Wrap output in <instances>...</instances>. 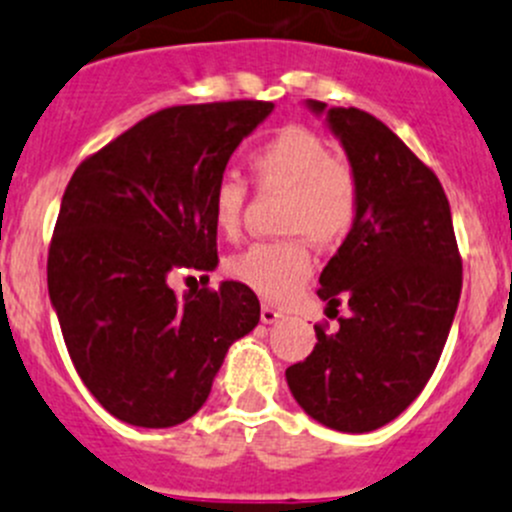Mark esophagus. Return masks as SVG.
<instances>
[{
    "instance_id": "esophagus-1",
    "label": "esophagus",
    "mask_w": 512,
    "mask_h": 512,
    "mask_svg": "<svg viewBox=\"0 0 512 512\" xmlns=\"http://www.w3.org/2000/svg\"><path fill=\"white\" fill-rule=\"evenodd\" d=\"M280 310H275V307L272 305H262V310H260V320L265 322V325H272V322H277L280 320Z\"/></svg>"
}]
</instances>
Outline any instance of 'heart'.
Here are the masks:
<instances>
[{
  "mask_svg": "<svg viewBox=\"0 0 512 512\" xmlns=\"http://www.w3.org/2000/svg\"><path fill=\"white\" fill-rule=\"evenodd\" d=\"M250 170L260 190L287 192L282 230L292 237L255 242L227 260V272L265 300L285 302L312 272L305 237L317 247H337L352 235L360 217V185L335 150L305 127H285L262 142L252 152ZM245 205V182L222 175L212 192V222L222 235L240 232Z\"/></svg>",
  "mask_w": 512,
  "mask_h": 512,
  "instance_id": "1",
  "label": "heart"
}]
</instances>
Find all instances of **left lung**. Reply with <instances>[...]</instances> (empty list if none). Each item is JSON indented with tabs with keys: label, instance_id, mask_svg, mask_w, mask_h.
<instances>
[{
	"label": "left lung",
	"instance_id": "1",
	"mask_svg": "<svg viewBox=\"0 0 512 512\" xmlns=\"http://www.w3.org/2000/svg\"><path fill=\"white\" fill-rule=\"evenodd\" d=\"M360 185V217L320 275L337 330L315 325V350L285 370L292 398L317 423L370 433L398 418L440 360L463 287L443 185L390 127L355 107H327Z\"/></svg>",
	"mask_w": 512,
	"mask_h": 512
}]
</instances>
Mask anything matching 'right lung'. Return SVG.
Returning <instances> with one entry per match:
<instances>
[{"mask_svg": "<svg viewBox=\"0 0 512 512\" xmlns=\"http://www.w3.org/2000/svg\"><path fill=\"white\" fill-rule=\"evenodd\" d=\"M272 102L150 114L74 170L47 260L49 300L89 393L122 423L172 428L205 405L235 340L260 322L242 282L177 295L180 270L217 267L212 192Z\"/></svg>", "mask_w": 512, "mask_h": 512, "instance_id": "obj_1", "label": "right lung"}]
</instances>
